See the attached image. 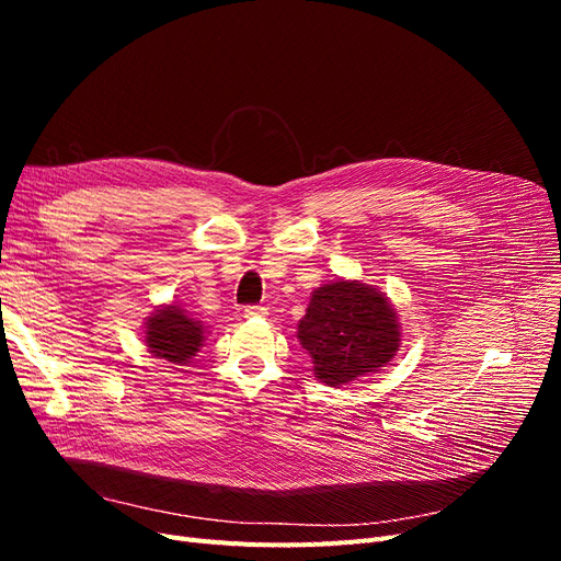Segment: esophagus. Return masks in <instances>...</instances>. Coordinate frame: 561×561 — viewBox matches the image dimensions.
Instances as JSON below:
<instances>
[{
  "label": "esophagus",
  "instance_id": "obj_1",
  "mask_svg": "<svg viewBox=\"0 0 561 561\" xmlns=\"http://www.w3.org/2000/svg\"><path fill=\"white\" fill-rule=\"evenodd\" d=\"M243 316H245V318H264V316H266V309H264V307H245V309H243Z\"/></svg>",
  "mask_w": 561,
  "mask_h": 561
}]
</instances>
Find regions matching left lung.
I'll list each match as a JSON object with an SVG mask.
<instances>
[{
	"label": "left lung",
	"instance_id": "8db88e82",
	"mask_svg": "<svg viewBox=\"0 0 561 561\" xmlns=\"http://www.w3.org/2000/svg\"><path fill=\"white\" fill-rule=\"evenodd\" d=\"M297 336L313 375L336 388L379 371L400 351L398 313L377 287L360 280L316 287Z\"/></svg>",
	"mask_w": 561,
	"mask_h": 561
}]
</instances>
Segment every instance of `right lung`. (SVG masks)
Returning <instances> with one entry per match:
<instances>
[{
	"instance_id": "add662e5",
	"label": "right lung",
	"mask_w": 561,
	"mask_h": 561,
	"mask_svg": "<svg viewBox=\"0 0 561 561\" xmlns=\"http://www.w3.org/2000/svg\"><path fill=\"white\" fill-rule=\"evenodd\" d=\"M203 334L206 330L201 320L192 318L178 304L157 309L145 322V344L149 353L173 365L192 363L196 351L203 346Z\"/></svg>"
}]
</instances>
